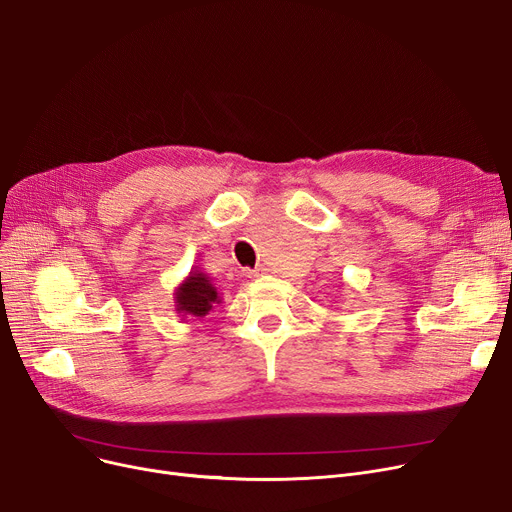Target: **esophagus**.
<instances>
[{
    "label": "esophagus",
    "mask_w": 512,
    "mask_h": 512,
    "mask_svg": "<svg viewBox=\"0 0 512 512\" xmlns=\"http://www.w3.org/2000/svg\"><path fill=\"white\" fill-rule=\"evenodd\" d=\"M270 270H267V267H257V270H253V272H249V278H259V276H263V274H267Z\"/></svg>",
    "instance_id": "34e87169"
}]
</instances>
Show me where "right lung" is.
<instances>
[{"label":"right lung","instance_id":"1","mask_svg":"<svg viewBox=\"0 0 512 512\" xmlns=\"http://www.w3.org/2000/svg\"><path fill=\"white\" fill-rule=\"evenodd\" d=\"M174 303H176L174 305L176 313L182 319H188V317L201 319L209 311H213L215 305L222 303V297L207 274H203L201 270H191V274L176 286Z\"/></svg>","mask_w":512,"mask_h":512}]
</instances>
